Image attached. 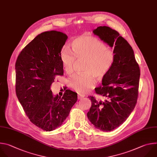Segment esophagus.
<instances>
[{
  "mask_svg": "<svg viewBox=\"0 0 157 157\" xmlns=\"http://www.w3.org/2000/svg\"><path fill=\"white\" fill-rule=\"evenodd\" d=\"M83 97H84V95H80V94H78V100H81Z\"/></svg>",
  "mask_w": 157,
  "mask_h": 157,
  "instance_id": "esophagus-1",
  "label": "esophagus"
}]
</instances>
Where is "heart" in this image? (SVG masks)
Masks as SVG:
<instances>
[{
  "label": "heart",
  "instance_id": "obj_1",
  "mask_svg": "<svg viewBox=\"0 0 157 157\" xmlns=\"http://www.w3.org/2000/svg\"><path fill=\"white\" fill-rule=\"evenodd\" d=\"M72 50L67 46L62 48L60 59L64 70L67 74L74 71L75 57L85 60L84 74L75 75L69 80V85L79 93L88 91L95 85L94 78L103 79L111 69L115 58L114 52L106 45L95 37L80 36L73 40Z\"/></svg>",
  "mask_w": 157,
  "mask_h": 157
}]
</instances>
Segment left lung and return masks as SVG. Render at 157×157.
Listing matches in <instances>:
<instances>
[{
    "instance_id": "8db88e82",
    "label": "left lung",
    "mask_w": 157,
    "mask_h": 157,
    "mask_svg": "<svg viewBox=\"0 0 157 157\" xmlns=\"http://www.w3.org/2000/svg\"><path fill=\"white\" fill-rule=\"evenodd\" d=\"M93 33L114 48L115 56L111 69L102 79L103 86L95 88L105 101L88 97L91 102L88 120L95 128L108 132L121 126L133 111L140 72L132 47L117 31L103 26L93 29Z\"/></svg>"
}]
</instances>
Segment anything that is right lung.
I'll return each instance as SVG.
<instances>
[{
    "label": "right lung",
    "mask_w": 157,
    "mask_h": 157,
    "mask_svg": "<svg viewBox=\"0 0 157 157\" xmlns=\"http://www.w3.org/2000/svg\"><path fill=\"white\" fill-rule=\"evenodd\" d=\"M68 37L60 31H45L21 51L16 61V93L30 121L52 131L60 126L77 101V94L66 90L54 95L51 85L56 75H63L60 52Z\"/></svg>",
    "instance_id": "right-lung-1"
}]
</instances>
